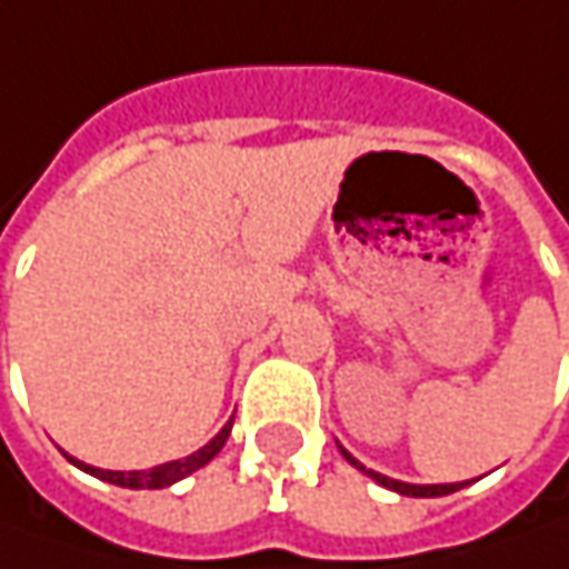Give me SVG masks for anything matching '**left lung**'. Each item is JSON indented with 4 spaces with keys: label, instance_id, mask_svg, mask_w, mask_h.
I'll list each match as a JSON object with an SVG mask.
<instances>
[{
    "label": "left lung",
    "instance_id": "8db88e82",
    "mask_svg": "<svg viewBox=\"0 0 569 569\" xmlns=\"http://www.w3.org/2000/svg\"><path fill=\"white\" fill-rule=\"evenodd\" d=\"M341 456H345L355 469H361L363 475H370L377 485H382V488H389V491H396V493H405V497H443V493L459 491V488H466V485H469V481H459V485H408V481H396V478H386V475H380V471L367 469V466H361L348 449H341Z\"/></svg>",
    "mask_w": 569,
    "mask_h": 569
}]
</instances>
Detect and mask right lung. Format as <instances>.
<instances>
[{
  "mask_svg": "<svg viewBox=\"0 0 569 569\" xmlns=\"http://www.w3.org/2000/svg\"><path fill=\"white\" fill-rule=\"evenodd\" d=\"M230 425L233 421H228V425L221 427L211 440H208L206 447L196 449L192 456H187V459H173V462H164V466H154V469L148 471H110V469H94V466H84V462H78V459H72L69 456V462L72 466H78L81 471H88V475H94V478H100V481H110V485H120V488H132V491H158V488H170V485H177V481H183L187 475H192V471H199L202 466H208L218 452H221V447L228 443L230 437Z\"/></svg>",
  "mask_w": 569,
  "mask_h": 569,
  "instance_id": "add662e5",
  "label": "right lung"
}]
</instances>
